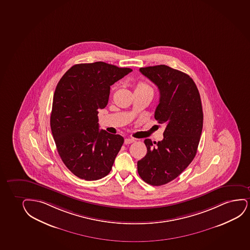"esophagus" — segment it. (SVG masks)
<instances>
[{"label":"esophagus","instance_id":"obj_1","mask_svg":"<svg viewBox=\"0 0 250 250\" xmlns=\"http://www.w3.org/2000/svg\"><path fill=\"white\" fill-rule=\"evenodd\" d=\"M136 139H133V138H126L124 140V143L126 144V145H129V144H132V143L134 142Z\"/></svg>","mask_w":250,"mask_h":250}]
</instances>
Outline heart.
<instances>
[{
    "label": "heart",
    "instance_id": "1",
    "mask_svg": "<svg viewBox=\"0 0 250 250\" xmlns=\"http://www.w3.org/2000/svg\"><path fill=\"white\" fill-rule=\"evenodd\" d=\"M134 93H143V94H149V95H153V89H152L151 86L148 84L147 83L139 81L135 85Z\"/></svg>",
    "mask_w": 250,
    "mask_h": 250
}]
</instances>
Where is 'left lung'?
<instances>
[{"label":"left lung","mask_w":250,"mask_h":250,"mask_svg":"<svg viewBox=\"0 0 250 250\" xmlns=\"http://www.w3.org/2000/svg\"><path fill=\"white\" fill-rule=\"evenodd\" d=\"M139 71L158 87L155 118L166 129L161 141L145 140L147 154L138 161V172L147 184L161 186L178 177L195 157L202 133V104L195 83L186 73L166 65Z\"/></svg>","instance_id":"obj_1"}]
</instances>
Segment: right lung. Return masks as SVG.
I'll list each match as a JSON object with an SVG mask.
<instances>
[{
  "label": "right lung",
  "instance_id": "add662e5",
  "mask_svg": "<svg viewBox=\"0 0 250 250\" xmlns=\"http://www.w3.org/2000/svg\"><path fill=\"white\" fill-rule=\"evenodd\" d=\"M133 70L103 62L76 64L55 90L51 133L57 152L75 176L95 181L111 171L124 139L99 131V109L106 106L111 85Z\"/></svg>",
  "mask_w": 250,
  "mask_h": 250
}]
</instances>
